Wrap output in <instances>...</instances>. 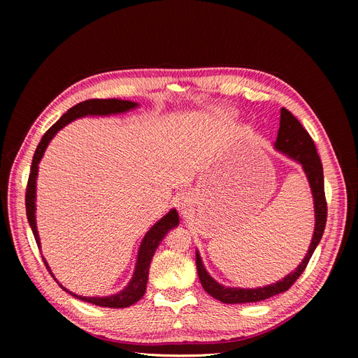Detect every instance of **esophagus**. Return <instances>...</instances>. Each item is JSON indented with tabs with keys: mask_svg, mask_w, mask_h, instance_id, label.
<instances>
[{
	"mask_svg": "<svg viewBox=\"0 0 358 358\" xmlns=\"http://www.w3.org/2000/svg\"><path fill=\"white\" fill-rule=\"evenodd\" d=\"M176 206H178V209L182 215H187L189 212V208H191V201L187 197H182L176 201Z\"/></svg>",
	"mask_w": 358,
	"mask_h": 358,
	"instance_id": "1",
	"label": "esophagus"
}]
</instances>
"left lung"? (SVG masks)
<instances>
[{
	"mask_svg": "<svg viewBox=\"0 0 358 358\" xmlns=\"http://www.w3.org/2000/svg\"><path fill=\"white\" fill-rule=\"evenodd\" d=\"M275 149L278 152H282L292 161L299 162L303 171L308 178L310 192L313 197V210H315V229H313V236L308 249V254L301 259V263L297 266L294 272H291L285 278L275 284L257 288H237V287H225L208 273L199 251H196V264L200 282L204 291L210 294L213 299L220 300L227 305H234V303H254L262 301L268 297H273L280 292L287 291L292 284L296 282L297 278L306 268L309 259L318 246L324 229H326L327 221V203L326 194H324V175H322V164L317 154V148L313 145L310 136L303 125L297 121L296 116H292L285 107L280 109V122L279 131L275 142Z\"/></svg>",
	"mask_w": 358,
	"mask_h": 358,
	"instance_id": "left-lung-1",
	"label": "left lung"
}]
</instances>
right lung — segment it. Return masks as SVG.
<instances>
[{
    "label": "right lung",
    "mask_w": 358,
    "mask_h": 358,
    "mask_svg": "<svg viewBox=\"0 0 358 358\" xmlns=\"http://www.w3.org/2000/svg\"><path fill=\"white\" fill-rule=\"evenodd\" d=\"M138 107V103L134 101H128V100H117V99H94V100H86L83 103H79L73 106L71 109H69L66 113H64L58 121L53 124L45 136L41 137V142L38 143L36 154L32 157V164H31V171H29V179H28V185H27V194H25V204H27V218L29 222V227L32 230V234L36 237V242L40 248V237H38V230H37V221H36V196H37V176H38V164L45 155V150L48 145L50 143V140L57 136L59 129H62L67 124L76 121L79 117L85 116H110V115H119V113H125ZM179 225V215L176 209H170L169 213H166L162 218L155 222L152 227H150L149 231L145 234L142 243H140L138 252H137V259H136V267H134V273L131 280H129L128 285L121 289L116 294L112 296H104V297H86V296H78L74 292L69 291L66 287H62L58 280L59 287L70 292L71 296L76 299H80L83 301L92 303L95 306H101V308H128L134 305L136 301L143 297L146 285H148V276H149V267L150 262H152V257L157 251V248L159 246L161 241L164 239L166 234L175 229V227ZM48 270L50 275L53 276L52 270L48 264V262L43 258ZM55 278V276H53Z\"/></svg>",
    "instance_id": "right-lung-1"
}]
</instances>
